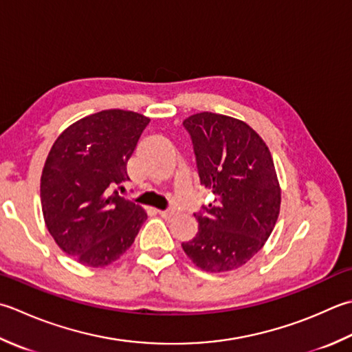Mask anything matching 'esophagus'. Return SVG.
<instances>
[{"mask_svg":"<svg viewBox=\"0 0 352 352\" xmlns=\"http://www.w3.org/2000/svg\"><path fill=\"white\" fill-rule=\"evenodd\" d=\"M158 215H160L162 218H164V219H174L175 217H177V212L175 210H172V209H168V210H158Z\"/></svg>","mask_w":352,"mask_h":352,"instance_id":"1","label":"esophagus"}]
</instances>
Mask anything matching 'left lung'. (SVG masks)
Instances as JSON below:
<instances>
[{
    "label": "left lung",
    "mask_w": 352,
    "mask_h": 352,
    "mask_svg": "<svg viewBox=\"0 0 352 352\" xmlns=\"http://www.w3.org/2000/svg\"><path fill=\"white\" fill-rule=\"evenodd\" d=\"M190 134L199 183L215 203L198 213V233L182 247L204 272H230L263 249L280 210V186L270 149L245 122L198 113L183 122Z\"/></svg>",
    "instance_id": "8db88e82"
}]
</instances>
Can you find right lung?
Returning <instances> with one entry per match:
<instances>
[{
  "instance_id": "right-lung-1",
  "label": "right lung",
  "mask_w": 352,
  "mask_h": 352,
  "mask_svg": "<svg viewBox=\"0 0 352 352\" xmlns=\"http://www.w3.org/2000/svg\"><path fill=\"white\" fill-rule=\"evenodd\" d=\"M149 120L103 109L62 131L47 155L41 175L44 221L60 249L82 265L113 264L148 218L113 189L129 180L126 163Z\"/></svg>"
}]
</instances>
